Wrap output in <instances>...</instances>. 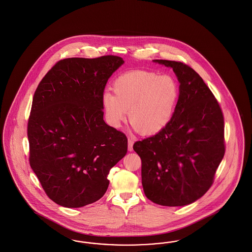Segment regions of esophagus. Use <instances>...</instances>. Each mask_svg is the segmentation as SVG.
Returning a JSON list of instances; mask_svg holds the SVG:
<instances>
[{"label": "esophagus", "instance_id": "obj_1", "mask_svg": "<svg viewBox=\"0 0 252 252\" xmlns=\"http://www.w3.org/2000/svg\"><path fill=\"white\" fill-rule=\"evenodd\" d=\"M132 146H133V141L131 139H128V151L131 152L132 151Z\"/></svg>", "mask_w": 252, "mask_h": 252}]
</instances>
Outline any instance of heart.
Instances as JSON below:
<instances>
[{
  "instance_id": "b5f03b06",
  "label": "heart",
  "mask_w": 252,
  "mask_h": 252,
  "mask_svg": "<svg viewBox=\"0 0 252 252\" xmlns=\"http://www.w3.org/2000/svg\"><path fill=\"white\" fill-rule=\"evenodd\" d=\"M114 94L104 92L101 105L107 123L120 128L128 118L134 130L145 135L164 129L175 114L180 86L175 78L147 70L121 74L113 83Z\"/></svg>"
}]
</instances>
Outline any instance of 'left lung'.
<instances>
[{
	"mask_svg": "<svg viewBox=\"0 0 252 252\" xmlns=\"http://www.w3.org/2000/svg\"><path fill=\"white\" fill-rule=\"evenodd\" d=\"M172 67L180 83L175 114L162 131L133 144L142 161L146 197L163 206H185L213 185L225 154L224 118L202 78L182 62L154 60Z\"/></svg>",
	"mask_w": 252,
	"mask_h": 252,
	"instance_id": "obj_1",
	"label": "left lung"
}]
</instances>
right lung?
I'll return each mask as SVG.
<instances>
[{
  "label": "right lung",
  "instance_id": "right-lung-1",
  "mask_svg": "<svg viewBox=\"0 0 252 252\" xmlns=\"http://www.w3.org/2000/svg\"><path fill=\"white\" fill-rule=\"evenodd\" d=\"M124 63L116 55L58 61L33 95L29 161L55 203L79 208L102 197L110 169L127 154L126 135L103 121L101 96Z\"/></svg>",
  "mask_w": 252,
  "mask_h": 252
}]
</instances>
